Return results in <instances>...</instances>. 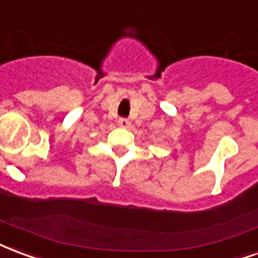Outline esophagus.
<instances>
[{
    "mask_svg": "<svg viewBox=\"0 0 258 258\" xmlns=\"http://www.w3.org/2000/svg\"><path fill=\"white\" fill-rule=\"evenodd\" d=\"M117 123H119L120 127H123V128H127V127H130V124H131L130 123V120L125 119V117H120Z\"/></svg>",
    "mask_w": 258,
    "mask_h": 258,
    "instance_id": "34e87169",
    "label": "esophagus"
}]
</instances>
